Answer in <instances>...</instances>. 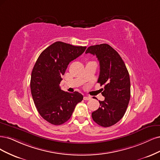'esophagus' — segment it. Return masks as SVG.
I'll return each mask as SVG.
<instances>
[{"instance_id":"34e87169","label":"esophagus","mask_w":160,"mask_h":160,"mask_svg":"<svg viewBox=\"0 0 160 160\" xmlns=\"http://www.w3.org/2000/svg\"><path fill=\"white\" fill-rule=\"evenodd\" d=\"M92 99V98L90 96H84V100H90Z\"/></svg>"}]
</instances>
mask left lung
Wrapping results in <instances>:
<instances>
[{
	"label": "left lung",
	"instance_id": "8db88e82",
	"mask_svg": "<svg viewBox=\"0 0 160 160\" xmlns=\"http://www.w3.org/2000/svg\"><path fill=\"white\" fill-rule=\"evenodd\" d=\"M86 53L96 56L100 62L98 82L104 85L100 90L105 100L99 101L100 107L92 113V119L100 126H112L122 119L130 102V75L120 54L109 44L90 46Z\"/></svg>",
	"mask_w": 160,
	"mask_h": 160
}]
</instances>
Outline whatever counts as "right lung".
Listing matches in <instances>:
<instances>
[{
	"label": "right lung",
	"mask_w": 160,
	"mask_h": 160,
	"mask_svg": "<svg viewBox=\"0 0 160 160\" xmlns=\"http://www.w3.org/2000/svg\"><path fill=\"white\" fill-rule=\"evenodd\" d=\"M86 48L58 41L42 51L34 66L30 79L33 101L40 115L53 125L68 121L76 104L83 100L78 92L62 90L60 84L69 63Z\"/></svg>",
	"instance_id": "right-lung-1"
}]
</instances>
